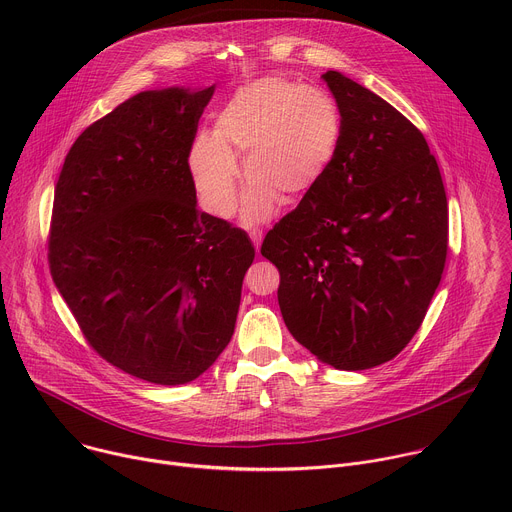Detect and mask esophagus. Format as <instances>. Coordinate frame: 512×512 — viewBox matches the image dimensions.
Wrapping results in <instances>:
<instances>
[{"mask_svg":"<svg viewBox=\"0 0 512 512\" xmlns=\"http://www.w3.org/2000/svg\"><path fill=\"white\" fill-rule=\"evenodd\" d=\"M249 237H251V241H253L255 249L259 251V249H261V241H263V235H261L259 231H251V233H249Z\"/></svg>","mask_w":512,"mask_h":512,"instance_id":"34e87169","label":"esophagus"}]
</instances>
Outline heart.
I'll list each match as a JSON object with an SVG mask.
<instances>
[{
  "label": "heart",
  "instance_id": "b5f03b06",
  "mask_svg": "<svg viewBox=\"0 0 512 512\" xmlns=\"http://www.w3.org/2000/svg\"><path fill=\"white\" fill-rule=\"evenodd\" d=\"M342 139V117L330 93L263 77L241 87L214 119L212 135L192 143L188 166L200 204L216 218L237 208L243 176L249 180L241 218L247 227L273 214L277 200L298 204L326 176Z\"/></svg>",
  "mask_w": 512,
  "mask_h": 512
}]
</instances>
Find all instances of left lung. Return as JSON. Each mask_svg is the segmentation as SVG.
Instances as JSON below:
<instances>
[{
    "instance_id": "left-lung-1",
    "label": "left lung",
    "mask_w": 512,
    "mask_h": 512,
    "mask_svg": "<svg viewBox=\"0 0 512 512\" xmlns=\"http://www.w3.org/2000/svg\"><path fill=\"white\" fill-rule=\"evenodd\" d=\"M334 164L265 235L283 322L338 371L395 358L419 330L448 253V198L423 133L342 72Z\"/></svg>"
}]
</instances>
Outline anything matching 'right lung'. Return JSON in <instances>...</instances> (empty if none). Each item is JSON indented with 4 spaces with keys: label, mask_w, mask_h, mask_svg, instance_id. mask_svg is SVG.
<instances>
[{
    "label": "right lung",
    "mask_w": 512,
    "mask_h": 512,
    "mask_svg": "<svg viewBox=\"0 0 512 512\" xmlns=\"http://www.w3.org/2000/svg\"><path fill=\"white\" fill-rule=\"evenodd\" d=\"M143 91L72 143L48 239L52 279L87 342L154 385L198 379L233 338L255 249L200 212L188 156L212 99Z\"/></svg>",
    "instance_id": "1"
}]
</instances>
